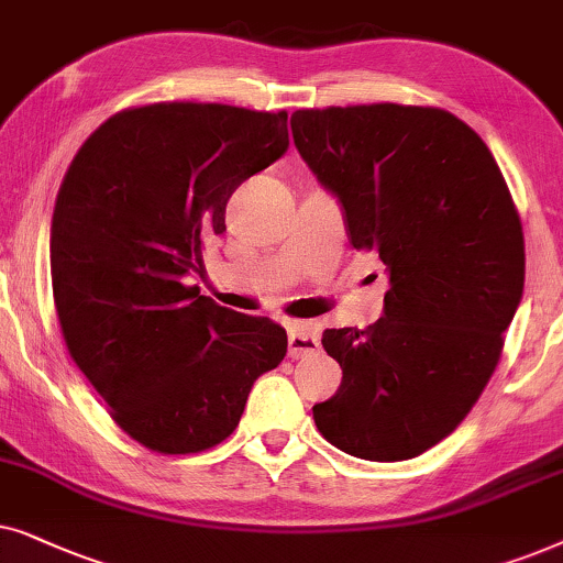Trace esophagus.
Returning a JSON list of instances; mask_svg holds the SVG:
<instances>
[{"label":"esophagus","mask_w":563,"mask_h":563,"mask_svg":"<svg viewBox=\"0 0 563 563\" xmlns=\"http://www.w3.org/2000/svg\"><path fill=\"white\" fill-rule=\"evenodd\" d=\"M319 350V324L313 321H296L288 327V355L303 357Z\"/></svg>","instance_id":"34e87169"}]
</instances>
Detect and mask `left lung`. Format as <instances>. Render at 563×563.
Segmentation results:
<instances>
[{"label":"left lung","mask_w":563,"mask_h":563,"mask_svg":"<svg viewBox=\"0 0 563 563\" xmlns=\"http://www.w3.org/2000/svg\"><path fill=\"white\" fill-rule=\"evenodd\" d=\"M294 144L336 195L355 250L388 273L376 324L327 329L342 368L319 432L365 461H407L448 438L497 368L526 286V242L489 146L419 104L296 110Z\"/></svg>","instance_id":"8db88e82"}]
</instances>
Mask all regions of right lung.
<instances>
[{
	"instance_id": "add662e5",
	"label": "right lung",
	"mask_w": 563,
	"mask_h": 563,
	"mask_svg": "<svg viewBox=\"0 0 563 563\" xmlns=\"http://www.w3.org/2000/svg\"><path fill=\"white\" fill-rule=\"evenodd\" d=\"M286 152V110L154 102L104 120L66 169L51 221L58 324L110 417L148 451L223 443L254 380L286 357L280 324L183 283L227 231L231 192Z\"/></svg>"
}]
</instances>
